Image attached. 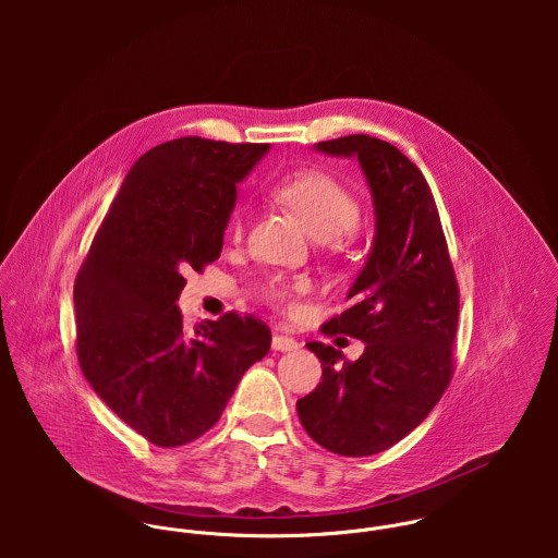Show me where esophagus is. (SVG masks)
Instances as JSON below:
<instances>
[{
	"mask_svg": "<svg viewBox=\"0 0 558 558\" xmlns=\"http://www.w3.org/2000/svg\"><path fill=\"white\" fill-rule=\"evenodd\" d=\"M299 348V341L290 335H275L272 337V350H279V352H290V350H296Z\"/></svg>",
	"mask_w": 558,
	"mask_h": 558,
	"instance_id": "esophagus-1",
	"label": "esophagus"
}]
</instances>
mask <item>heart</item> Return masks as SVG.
I'll list each match as a JSON object with an SVG mask.
<instances>
[{
  "label": "heart",
  "instance_id": "obj_1",
  "mask_svg": "<svg viewBox=\"0 0 558 558\" xmlns=\"http://www.w3.org/2000/svg\"><path fill=\"white\" fill-rule=\"evenodd\" d=\"M272 193L279 202L299 213V217L305 221L316 239H341L361 223V202L356 193L326 169H296L281 178L275 184ZM242 232L244 213L236 210L230 223V234L240 239ZM307 288L310 283L303 277H272L259 286V296L272 305L292 310L296 296Z\"/></svg>",
  "mask_w": 558,
  "mask_h": 558
}]
</instances>
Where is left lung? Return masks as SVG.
Returning a JSON list of instances; mask_svg holds the SVG:
<instances>
[{"label": "left lung", "instance_id": "left-lung-1", "mask_svg": "<svg viewBox=\"0 0 558 558\" xmlns=\"http://www.w3.org/2000/svg\"><path fill=\"white\" fill-rule=\"evenodd\" d=\"M319 153L356 157L376 206V239L348 292L350 307L324 328L365 341L350 363L322 341V383L296 401L319 447L363 458L408 436L447 391L456 354L460 288L432 189L396 146L369 135L319 142Z\"/></svg>", "mask_w": 558, "mask_h": 558}]
</instances>
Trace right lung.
<instances>
[{"instance_id": "add662e5", "label": "right lung", "mask_w": 558, "mask_h": 558, "mask_svg": "<svg viewBox=\"0 0 558 558\" xmlns=\"http://www.w3.org/2000/svg\"><path fill=\"white\" fill-rule=\"evenodd\" d=\"M268 144L180 137L126 173L75 279L85 380L129 427L180 447L223 414L242 374L270 350L255 316L184 324V272L219 259L236 184Z\"/></svg>"}]
</instances>
